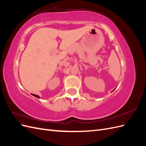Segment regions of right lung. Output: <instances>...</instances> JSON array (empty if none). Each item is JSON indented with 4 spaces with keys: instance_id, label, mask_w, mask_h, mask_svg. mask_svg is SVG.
Instances as JSON below:
<instances>
[{
    "instance_id": "obj_1",
    "label": "right lung",
    "mask_w": 146,
    "mask_h": 146,
    "mask_svg": "<svg viewBox=\"0 0 146 146\" xmlns=\"http://www.w3.org/2000/svg\"><path fill=\"white\" fill-rule=\"evenodd\" d=\"M32 94V95H33V96H35V97H36V98H38V99L39 98V96H38V95H36V94Z\"/></svg>"
}]
</instances>
